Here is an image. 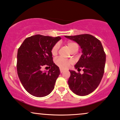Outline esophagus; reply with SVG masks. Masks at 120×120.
I'll list each match as a JSON object with an SVG mask.
<instances>
[{
	"mask_svg": "<svg viewBox=\"0 0 120 120\" xmlns=\"http://www.w3.org/2000/svg\"><path fill=\"white\" fill-rule=\"evenodd\" d=\"M64 70L63 69H60V72H61V73H63V72H64Z\"/></svg>",
	"mask_w": 120,
	"mask_h": 120,
	"instance_id": "obj_1",
	"label": "esophagus"
}]
</instances>
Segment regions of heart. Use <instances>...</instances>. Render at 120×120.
<instances>
[{
  "mask_svg": "<svg viewBox=\"0 0 120 120\" xmlns=\"http://www.w3.org/2000/svg\"><path fill=\"white\" fill-rule=\"evenodd\" d=\"M66 46L68 48V49L70 50V51L71 52H74V51H77L79 49V45L76 42L74 41H68L66 44ZM59 48V44H56L51 49V54L53 56H55L57 55V51H58ZM55 63L59 67H60L61 69H67L70 66V65L73 63L72 60H67V59H65L62 58V57H59L56 59Z\"/></svg>",
  "mask_w": 120,
  "mask_h": 120,
  "instance_id": "heart-1",
  "label": "heart"
}]
</instances>
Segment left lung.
<instances>
[{
	"instance_id": "left-lung-1",
	"label": "left lung",
	"mask_w": 120,
	"mask_h": 120,
	"mask_svg": "<svg viewBox=\"0 0 120 120\" xmlns=\"http://www.w3.org/2000/svg\"><path fill=\"white\" fill-rule=\"evenodd\" d=\"M66 38L76 42L81 50L82 55L75 68L84 73L69 70L70 76L68 85L74 93L79 96H86L94 91L102 79L106 63V54L102 44L98 39L90 34L65 36Z\"/></svg>"
}]
</instances>
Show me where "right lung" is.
Masks as SVG:
<instances>
[{"label":"right lung","mask_w":120,"mask_h":120,"mask_svg":"<svg viewBox=\"0 0 120 120\" xmlns=\"http://www.w3.org/2000/svg\"><path fill=\"white\" fill-rule=\"evenodd\" d=\"M60 39L59 36L35 35L25 39L18 49V76L24 89L33 96H46L54 90L60 71L52 61L51 51ZM44 66H49L51 69L42 71Z\"/></svg>","instance_id":"obj_1"}]
</instances>
